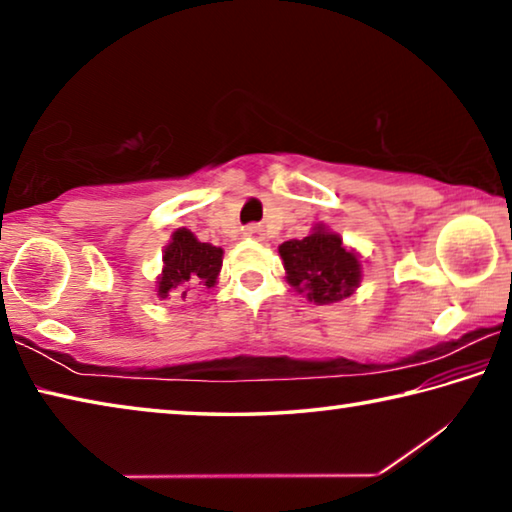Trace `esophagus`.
<instances>
[{
  "label": "esophagus",
  "instance_id": "obj_1",
  "mask_svg": "<svg viewBox=\"0 0 512 512\" xmlns=\"http://www.w3.org/2000/svg\"><path fill=\"white\" fill-rule=\"evenodd\" d=\"M246 237H262V228L259 225H248V228L244 230Z\"/></svg>",
  "mask_w": 512,
  "mask_h": 512
}]
</instances>
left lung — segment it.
Listing matches in <instances>:
<instances>
[{
    "mask_svg": "<svg viewBox=\"0 0 512 512\" xmlns=\"http://www.w3.org/2000/svg\"><path fill=\"white\" fill-rule=\"evenodd\" d=\"M277 253L287 271V282L309 302L332 305L359 289L361 255L345 246L339 232H332L325 223H316L305 239L284 241Z\"/></svg>",
    "mask_w": 512,
    "mask_h": 512,
    "instance_id": "obj_1",
    "label": "left lung"
}]
</instances>
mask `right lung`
I'll return each mask as SVG.
<instances>
[{
	"label": "right lung",
	"mask_w": 512,
	"mask_h": 512,
	"mask_svg": "<svg viewBox=\"0 0 512 512\" xmlns=\"http://www.w3.org/2000/svg\"><path fill=\"white\" fill-rule=\"evenodd\" d=\"M223 248L203 244L192 230L178 228L162 250V271L155 277V296L160 300H192L219 282Z\"/></svg>",
	"instance_id": "1"
}]
</instances>
